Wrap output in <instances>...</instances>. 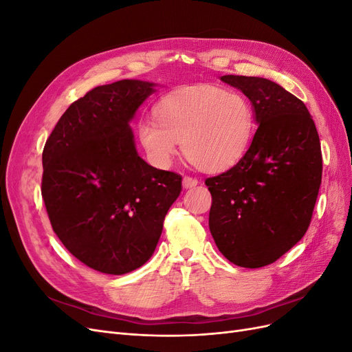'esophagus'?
I'll return each instance as SVG.
<instances>
[{
    "mask_svg": "<svg viewBox=\"0 0 352 352\" xmlns=\"http://www.w3.org/2000/svg\"><path fill=\"white\" fill-rule=\"evenodd\" d=\"M198 179L195 177H190V176H185L184 180H182V185L185 189H190V188H195L198 185Z\"/></svg>",
    "mask_w": 352,
    "mask_h": 352,
    "instance_id": "34e87169",
    "label": "esophagus"
}]
</instances>
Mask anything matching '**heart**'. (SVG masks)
I'll list each match as a JSON object with an SVG mask.
<instances>
[{"mask_svg":"<svg viewBox=\"0 0 352 352\" xmlns=\"http://www.w3.org/2000/svg\"><path fill=\"white\" fill-rule=\"evenodd\" d=\"M155 114L138 122L136 136L158 167L173 163L182 142L186 158L195 167L210 173L225 172L247 154L255 129L251 102L241 94L212 85L166 95Z\"/></svg>","mask_w":352,"mask_h":352,"instance_id":"heart-1","label":"heart"}]
</instances>
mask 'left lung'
Instances as JSON below:
<instances>
[{
	"mask_svg": "<svg viewBox=\"0 0 352 352\" xmlns=\"http://www.w3.org/2000/svg\"><path fill=\"white\" fill-rule=\"evenodd\" d=\"M220 80L251 101L255 124L247 154L208 177V226L219 251L236 265L258 269L301 241L322 184V150L305 104L265 78L226 74Z\"/></svg>",
	"mask_w": 352,
	"mask_h": 352,
	"instance_id": "left-lung-1",
	"label": "left lung"
}]
</instances>
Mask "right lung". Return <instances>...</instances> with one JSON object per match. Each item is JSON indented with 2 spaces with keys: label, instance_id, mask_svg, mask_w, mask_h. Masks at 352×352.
<instances>
[{
  "label": "right lung",
  "instance_id": "right-lung-1",
  "mask_svg": "<svg viewBox=\"0 0 352 352\" xmlns=\"http://www.w3.org/2000/svg\"><path fill=\"white\" fill-rule=\"evenodd\" d=\"M157 83L94 88L60 117L42 153V198L63 245L88 267L124 274L155 251L182 177L148 164L131 123Z\"/></svg>",
  "mask_w": 352,
  "mask_h": 352
}]
</instances>
